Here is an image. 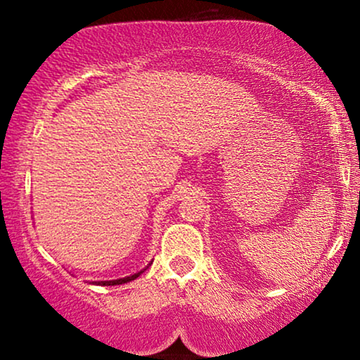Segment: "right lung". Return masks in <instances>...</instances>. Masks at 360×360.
<instances>
[{"label": "right lung", "instance_id": "obj_1", "mask_svg": "<svg viewBox=\"0 0 360 360\" xmlns=\"http://www.w3.org/2000/svg\"><path fill=\"white\" fill-rule=\"evenodd\" d=\"M148 266H150V264H148ZM147 266V267H148ZM146 267V269H147ZM146 269H142V271H139V272H135V274H131V276H127V278H122V279H113V281H98L96 284H101V286H117V284H125V283H130V281H134V279H137L140 274H142L143 271Z\"/></svg>", "mask_w": 360, "mask_h": 360}]
</instances>
